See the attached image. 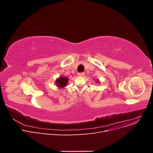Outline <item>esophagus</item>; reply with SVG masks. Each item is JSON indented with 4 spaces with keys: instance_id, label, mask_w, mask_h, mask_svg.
Here are the masks:
<instances>
[{
    "instance_id": "esophagus-1",
    "label": "esophagus",
    "mask_w": 153,
    "mask_h": 153,
    "mask_svg": "<svg viewBox=\"0 0 153 153\" xmlns=\"http://www.w3.org/2000/svg\"><path fill=\"white\" fill-rule=\"evenodd\" d=\"M78 76L80 77H83L85 76V73H80L78 74Z\"/></svg>"
}]
</instances>
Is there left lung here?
<instances>
[{"label":"left lung","mask_w":153,"mask_h":153,"mask_svg":"<svg viewBox=\"0 0 153 153\" xmlns=\"http://www.w3.org/2000/svg\"><path fill=\"white\" fill-rule=\"evenodd\" d=\"M96 82H97V83H98V82H99V79H96Z\"/></svg>","instance_id":"left-lung-1"}]
</instances>
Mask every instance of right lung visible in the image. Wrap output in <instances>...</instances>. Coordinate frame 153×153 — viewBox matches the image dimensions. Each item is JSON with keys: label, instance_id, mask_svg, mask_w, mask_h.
I'll list each match as a JSON object with an SVG mask.
<instances>
[{"label": "right lung", "instance_id": "1", "mask_svg": "<svg viewBox=\"0 0 153 153\" xmlns=\"http://www.w3.org/2000/svg\"><path fill=\"white\" fill-rule=\"evenodd\" d=\"M68 82V78L64 77V76H60L56 80V85L59 88H63L67 85Z\"/></svg>", "mask_w": 153, "mask_h": 153}]
</instances>
